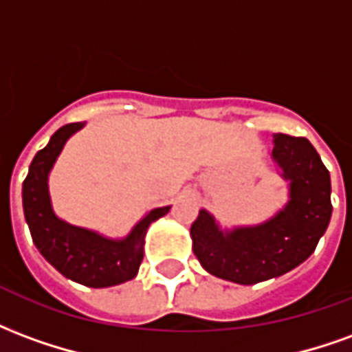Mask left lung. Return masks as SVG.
<instances>
[{
	"label": "left lung",
	"mask_w": 352,
	"mask_h": 352,
	"mask_svg": "<svg viewBox=\"0 0 352 352\" xmlns=\"http://www.w3.org/2000/svg\"><path fill=\"white\" fill-rule=\"evenodd\" d=\"M273 160L290 181L287 207L252 228L222 232L199 209L190 228L194 254L207 272L237 285L279 277L307 260L332 217L330 173L305 138L275 133Z\"/></svg>",
	"instance_id": "obj_1"
}]
</instances>
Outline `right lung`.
<instances>
[{
  "label": "right lung",
  "mask_w": 352,
  "mask_h": 352,
  "mask_svg": "<svg viewBox=\"0 0 352 352\" xmlns=\"http://www.w3.org/2000/svg\"><path fill=\"white\" fill-rule=\"evenodd\" d=\"M82 126V122L65 124L50 138L49 145L35 154L22 184L24 217L35 247L64 277L85 287H113L138 275L146 228L151 222L168 213L169 207L153 209L135 224L130 236L118 241L60 221L50 207L47 179L65 141Z\"/></svg>",
  "instance_id": "right-lung-1"
}]
</instances>
